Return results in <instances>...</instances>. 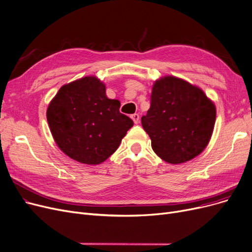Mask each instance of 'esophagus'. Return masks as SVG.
I'll return each instance as SVG.
<instances>
[{
  "instance_id": "esophagus-1",
  "label": "esophagus",
  "mask_w": 252,
  "mask_h": 252,
  "mask_svg": "<svg viewBox=\"0 0 252 252\" xmlns=\"http://www.w3.org/2000/svg\"><path fill=\"white\" fill-rule=\"evenodd\" d=\"M130 118L133 119V122H134L135 125H138V124H139V114H137V113L132 114V115H130Z\"/></svg>"
}]
</instances>
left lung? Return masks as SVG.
<instances>
[{"label": "left lung", "mask_w": 252, "mask_h": 252, "mask_svg": "<svg viewBox=\"0 0 252 252\" xmlns=\"http://www.w3.org/2000/svg\"><path fill=\"white\" fill-rule=\"evenodd\" d=\"M215 118V105L203 90L168 75L153 83L150 108L141 123L153 151L162 160L177 165L204 151Z\"/></svg>", "instance_id": "8db88e82"}]
</instances>
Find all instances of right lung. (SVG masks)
<instances>
[{
  "mask_svg": "<svg viewBox=\"0 0 252 252\" xmlns=\"http://www.w3.org/2000/svg\"><path fill=\"white\" fill-rule=\"evenodd\" d=\"M108 99L106 85L85 76L63 85L50 101L46 117L59 148L86 165H99L116 151L133 120Z\"/></svg>",
  "mask_w": 252,
  "mask_h": 252,
  "instance_id": "right-lung-1",
  "label": "right lung"
}]
</instances>
